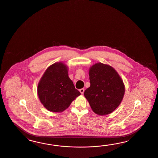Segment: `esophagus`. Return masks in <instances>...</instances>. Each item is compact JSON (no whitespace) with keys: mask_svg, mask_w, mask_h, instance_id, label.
Instances as JSON below:
<instances>
[{"mask_svg":"<svg viewBox=\"0 0 158 158\" xmlns=\"http://www.w3.org/2000/svg\"><path fill=\"white\" fill-rule=\"evenodd\" d=\"M79 91L81 92V94H83L84 91H85V89H81L79 90Z\"/></svg>","mask_w":158,"mask_h":158,"instance_id":"1","label":"esophagus"}]
</instances>
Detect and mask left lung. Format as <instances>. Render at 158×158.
Masks as SVG:
<instances>
[{
	"instance_id": "left-lung-1",
	"label": "left lung",
	"mask_w": 158,
	"mask_h": 158,
	"mask_svg": "<svg viewBox=\"0 0 158 158\" xmlns=\"http://www.w3.org/2000/svg\"><path fill=\"white\" fill-rule=\"evenodd\" d=\"M90 86L84 95L93 111L103 116L112 113L123 98L125 88L123 80L113 67L97 62L89 68Z\"/></svg>"
}]
</instances>
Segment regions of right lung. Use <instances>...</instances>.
I'll list each match as a JSON object with an SVG mask.
<instances>
[{"label":"right lung","instance_id":"add662e5","mask_svg":"<svg viewBox=\"0 0 158 158\" xmlns=\"http://www.w3.org/2000/svg\"><path fill=\"white\" fill-rule=\"evenodd\" d=\"M39 100L49 111L62 112L81 93L68 77V68L62 62L48 67L38 85Z\"/></svg>","mask_w":158,"mask_h":158}]
</instances>
